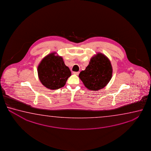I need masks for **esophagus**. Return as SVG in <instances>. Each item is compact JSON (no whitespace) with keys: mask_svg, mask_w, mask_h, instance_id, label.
<instances>
[{"mask_svg":"<svg viewBox=\"0 0 151 151\" xmlns=\"http://www.w3.org/2000/svg\"><path fill=\"white\" fill-rule=\"evenodd\" d=\"M73 73L78 76V75H79V72H73Z\"/></svg>","mask_w":151,"mask_h":151,"instance_id":"esophagus-1","label":"esophagus"}]
</instances>
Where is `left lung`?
Instances as JSON below:
<instances>
[{
    "label": "left lung",
    "instance_id": "1",
    "mask_svg": "<svg viewBox=\"0 0 151 151\" xmlns=\"http://www.w3.org/2000/svg\"><path fill=\"white\" fill-rule=\"evenodd\" d=\"M113 68L109 59L105 54L98 53L90 59L86 69L79 77L87 89L97 91L106 87L111 79Z\"/></svg>",
    "mask_w": 151,
    "mask_h": 151
}]
</instances>
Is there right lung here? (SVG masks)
<instances>
[{"instance_id":"obj_1","label":"right lung","mask_w":151,"mask_h":151,"mask_svg":"<svg viewBox=\"0 0 151 151\" xmlns=\"http://www.w3.org/2000/svg\"><path fill=\"white\" fill-rule=\"evenodd\" d=\"M39 79L44 87L49 89L56 90L63 87L71 72L64 64L62 56L56 52L49 54L37 67Z\"/></svg>"}]
</instances>
